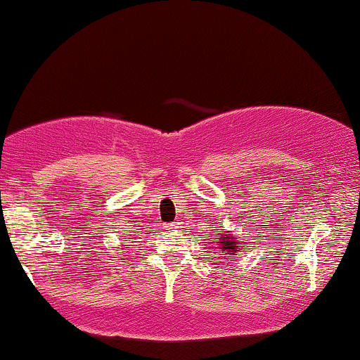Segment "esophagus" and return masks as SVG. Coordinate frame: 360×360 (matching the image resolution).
I'll return each instance as SVG.
<instances>
[{
    "mask_svg": "<svg viewBox=\"0 0 360 360\" xmlns=\"http://www.w3.org/2000/svg\"><path fill=\"white\" fill-rule=\"evenodd\" d=\"M169 230H176V229H179V221H174V223H169Z\"/></svg>",
    "mask_w": 360,
    "mask_h": 360,
    "instance_id": "obj_1",
    "label": "esophagus"
}]
</instances>
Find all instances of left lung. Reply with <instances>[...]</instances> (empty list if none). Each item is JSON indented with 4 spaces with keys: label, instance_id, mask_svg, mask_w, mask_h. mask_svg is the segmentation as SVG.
I'll return each mask as SVG.
<instances>
[{
    "label": "left lung",
    "instance_id": "1",
    "mask_svg": "<svg viewBox=\"0 0 360 360\" xmlns=\"http://www.w3.org/2000/svg\"><path fill=\"white\" fill-rule=\"evenodd\" d=\"M217 245L220 247V250L223 252L221 255H225L226 259H235L237 257V252L240 249V243L233 238V235L230 232L221 233L220 240L217 242Z\"/></svg>",
    "mask_w": 360,
    "mask_h": 360
}]
</instances>
